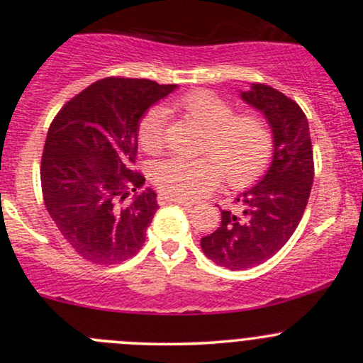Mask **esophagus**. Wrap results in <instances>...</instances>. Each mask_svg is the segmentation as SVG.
Masks as SVG:
<instances>
[{
  "instance_id": "obj_1",
  "label": "esophagus",
  "mask_w": 363,
  "mask_h": 363,
  "mask_svg": "<svg viewBox=\"0 0 363 363\" xmlns=\"http://www.w3.org/2000/svg\"><path fill=\"white\" fill-rule=\"evenodd\" d=\"M167 203H176V205H182L186 208V210H191L193 205L187 201H182V199H174L170 198V196H165V194H158V205H167Z\"/></svg>"
}]
</instances>
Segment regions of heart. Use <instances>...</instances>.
I'll return each instance as SVG.
<instances>
[{"instance_id":"1","label":"heart","mask_w":363,"mask_h":363,"mask_svg":"<svg viewBox=\"0 0 363 363\" xmlns=\"http://www.w3.org/2000/svg\"><path fill=\"white\" fill-rule=\"evenodd\" d=\"M174 109L182 112L205 129L201 153L210 157H172L152 167V181L162 194L191 201L206 196L222 181L242 189L257 181L273 153L272 131L252 114H234L225 99L206 90H194L179 97ZM165 112L153 107L140 121L138 141L148 153L160 152L164 145Z\"/></svg>"}]
</instances>
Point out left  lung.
<instances>
[{
	"label": "left lung",
	"instance_id": "obj_1",
	"mask_svg": "<svg viewBox=\"0 0 363 363\" xmlns=\"http://www.w3.org/2000/svg\"><path fill=\"white\" fill-rule=\"evenodd\" d=\"M240 97L268 121L273 158L261 181L237 196L240 210H222V223L201 239L208 259L234 272L268 261L286 244L314 181L309 123L298 104L262 83H252Z\"/></svg>",
	"mask_w": 363,
	"mask_h": 363
}]
</instances>
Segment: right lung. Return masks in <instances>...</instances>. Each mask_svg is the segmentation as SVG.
I'll return each instance as SVG.
<instances>
[{
  "label": "right lung",
  "mask_w": 363,
  "mask_h": 363,
  "mask_svg": "<svg viewBox=\"0 0 363 363\" xmlns=\"http://www.w3.org/2000/svg\"><path fill=\"white\" fill-rule=\"evenodd\" d=\"M177 85L140 78H104L91 83L49 126L40 184L45 208L65 240L83 259L116 264L145 244L158 210L150 187L124 203L129 189L145 184L133 169L140 121Z\"/></svg>",
  "instance_id": "1"
}]
</instances>
